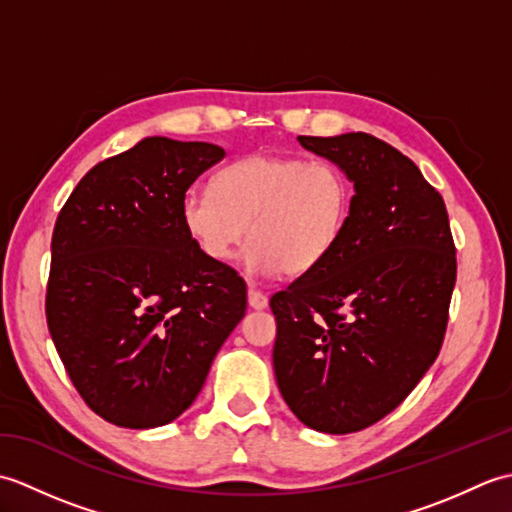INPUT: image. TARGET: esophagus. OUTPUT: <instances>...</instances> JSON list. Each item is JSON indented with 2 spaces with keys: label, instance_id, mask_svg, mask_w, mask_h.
I'll return each mask as SVG.
<instances>
[{
  "label": "esophagus",
  "instance_id": "obj_1",
  "mask_svg": "<svg viewBox=\"0 0 512 512\" xmlns=\"http://www.w3.org/2000/svg\"><path fill=\"white\" fill-rule=\"evenodd\" d=\"M248 303H250V308L264 310L268 306V297L264 295V292H259L255 288H248Z\"/></svg>",
  "mask_w": 512,
  "mask_h": 512
}]
</instances>
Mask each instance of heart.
Wrapping results in <instances>:
<instances>
[{"mask_svg": "<svg viewBox=\"0 0 512 512\" xmlns=\"http://www.w3.org/2000/svg\"><path fill=\"white\" fill-rule=\"evenodd\" d=\"M350 209V178L334 162L253 154L217 171L211 189L184 193L180 217L211 262L233 259L250 237V273L301 277L334 253Z\"/></svg>", "mask_w": 512, "mask_h": 512, "instance_id": "obj_1", "label": "heart"}]
</instances>
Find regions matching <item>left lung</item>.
I'll return each instance as SVG.
<instances>
[{
  "instance_id": "8db88e82",
  "label": "left lung",
  "mask_w": 512,
  "mask_h": 512,
  "mask_svg": "<svg viewBox=\"0 0 512 512\" xmlns=\"http://www.w3.org/2000/svg\"><path fill=\"white\" fill-rule=\"evenodd\" d=\"M299 143L356 193L334 253L270 299L273 365L292 413L343 436L394 411L438 358L458 262L442 195L396 147L363 132Z\"/></svg>"
}]
</instances>
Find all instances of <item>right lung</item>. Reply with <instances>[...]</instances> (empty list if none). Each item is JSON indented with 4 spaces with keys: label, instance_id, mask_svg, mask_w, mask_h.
Masks as SVG:
<instances>
[{
    "label": "right lung",
    "instance_id": "add662e5",
    "mask_svg": "<svg viewBox=\"0 0 512 512\" xmlns=\"http://www.w3.org/2000/svg\"><path fill=\"white\" fill-rule=\"evenodd\" d=\"M226 151L151 136L92 167L57 217L46 321L72 385L116 427L151 429L191 407L246 284L211 262L182 195Z\"/></svg>",
    "mask_w": 512,
    "mask_h": 512
}]
</instances>
